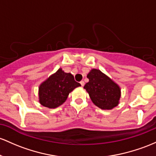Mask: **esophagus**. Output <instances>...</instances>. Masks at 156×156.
Here are the masks:
<instances>
[{
    "instance_id": "34e87169",
    "label": "esophagus",
    "mask_w": 156,
    "mask_h": 156,
    "mask_svg": "<svg viewBox=\"0 0 156 156\" xmlns=\"http://www.w3.org/2000/svg\"><path fill=\"white\" fill-rule=\"evenodd\" d=\"M80 83H81V87H83V86H84V81H81V82H80Z\"/></svg>"
}]
</instances>
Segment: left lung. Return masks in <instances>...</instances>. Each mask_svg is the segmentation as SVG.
I'll return each instance as SVG.
<instances>
[{
  "mask_svg": "<svg viewBox=\"0 0 156 156\" xmlns=\"http://www.w3.org/2000/svg\"><path fill=\"white\" fill-rule=\"evenodd\" d=\"M89 82L83 88L92 101L102 109H112L119 104L121 89L119 85L99 69H92L87 75Z\"/></svg>",
  "mask_w": 156,
  "mask_h": 156,
  "instance_id": "8db88e82",
  "label": "left lung"
}]
</instances>
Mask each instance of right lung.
<instances>
[{
    "instance_id": "right-lung-1",
    "label": "right lung",
    "mask_w": 156,
    "mask_h": 156,
    "mask_svg": "<svg viewBox=\"0 0 156 156\" xmlns=\"http://www.w3.org/2000/svg\"><path fill=\"white\" fill-rule=\"evenodd\" d=\"M80 86L71 73H64L60 68L40 85L39 102L44 107L56 108L66 101L69 92Z\"/></svg>"
}]
</instances>
